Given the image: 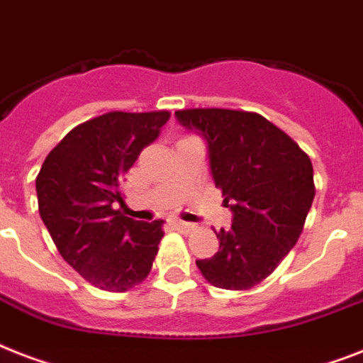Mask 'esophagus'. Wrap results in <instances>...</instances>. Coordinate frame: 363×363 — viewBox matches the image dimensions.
<instances>
[{
	"instance_id": "obj_1",
	"label": "esophagus",
	"mask_w": 363,
	"mask_h": 363,
	"mask_svg": "<svg viewBox=\"0 0 363 363\" xmlns=\"http://www.w3.org/2000/svg\"><path fill=\"white\" fill-rule=\"evenodd\" d=\"M173 225L179 229H182V231H194V223H188V222H182V220H173Z\"/></svg>"
}]
</instances>
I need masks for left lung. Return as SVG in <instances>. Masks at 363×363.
I'll list each match as a JSON object with an SVG mask.
<instances>
[{"instance_id":"left-lung-1","label":"left lung","mask_w":363,"mask_h":363,"mask_svg":"<svg viewBox=\"0 0 363 363\" xmlns=\"http://www.w3.org/2000/svg\"><path fill=\"white\" fill-rule=\"evenodd\" d=\"M182 126L207 140L212 179L233 211L231 229L211 259L196 261L208 284L246 291L267 279L304 229L315 197L309 156L253 111L191 108L175 111Z\"/></svg>"}]
</instances>
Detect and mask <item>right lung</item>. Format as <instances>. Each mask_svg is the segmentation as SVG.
Returning a JSON list of instances; mask_svg holds the SVG:
<instances>
[{
  "instance_id": "right-lung-1",
  "label": "right lung",
  "mask_w": 363,
  "mask_h": 363,
  "mask_svg": "<svg viewBox=\"0 0 363 363\" xmlns=\"http://www.w3.org/2000/svg\"><path fill=\"white\" fill-rule=\"evenodd\" d=\"M169 111H110L74 126L37 175L38 212L61 257L91 285L123 293L152 268L164 220L125 216L121 182Z\"/></svg>"
}]
</instances>
